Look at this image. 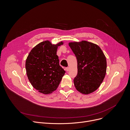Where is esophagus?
Instances as JSON below:
<instances>
[{"mask_svg":"<svg viewBox=\"0 0 130 130\" xmlns=\"http://www.w3.org/2000/svg\"><path fill=\"white\" fill-rule=\"evenodd\" d=\"M65 70L66 71H68L69 70V67H66L65 68Z\"/></svg>","mask_w":130,"mask_h":130,"instance_id":"obj_1","label":"esophagus"}]
</instances>
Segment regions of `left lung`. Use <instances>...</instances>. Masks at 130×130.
<instances>
[{"mask_svg": "<svg viewBox=\"0 0 130 130\" xmlns=\"http://www.w3.org/2000/svg\"><path fill=\"white\" fill-rule=\"evenodd\" d=\"M69 47L77 60L78 73L73 80L77 90L85 95L97 90L106 72V60L97 45L85 41L70 42Z\"/></svg>", "mask_w": 130, "mask_h": 130, "instance_id": "1", "label": "left lung"}]
</instances>
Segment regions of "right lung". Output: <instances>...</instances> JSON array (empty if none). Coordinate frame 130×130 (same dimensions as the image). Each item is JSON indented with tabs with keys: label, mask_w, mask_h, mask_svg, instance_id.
I'll return each mask as SVG.
<instances>
[{
	"label": "right lung",
	"mask_w": 130,
	"mask_h": 130,
	"mask_svg": "<svg viewBox=\"0 0 130 130\" xmlns=\"http://www.w3.org/2000/svg\"><path fill=\"white\" fill-rule=\"evenodd\" d=\"M61 42L52 44L49 41L36 45L30 52L26 61L28 78L33 87L40 92L49 94L57 89L65 71L59 64L57 55Z\"/></svg>",
	"instance_id": "1"
}]
</instances>
